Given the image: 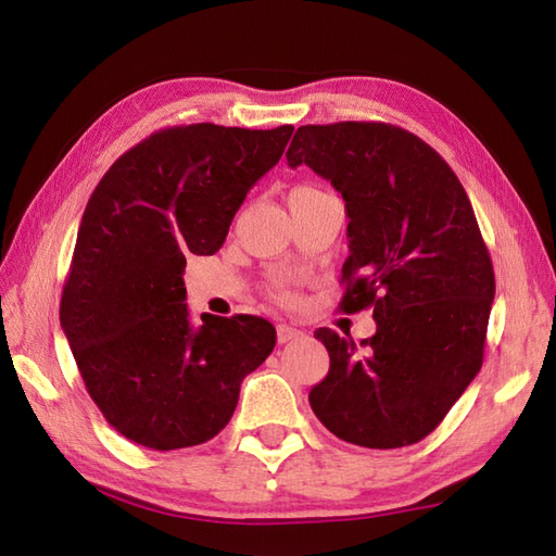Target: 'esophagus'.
<instances>
[{
	"label": "esophagus",
	"mask_w": 556,
	"mask_h": 556,
	"mask_svg": "<svg viewBox=\"0 0 556 556\" xmlns=\"http://www.w3.org/2000/svg\"><path fill=\"white\" fill-rule=\"evenodd\" d=\"M303 337V332L301 329H296V327H291V325H287V323H281V325H277V339H279V344H287V341H293V339H301Z\"/></svg>",
	"instance_id": "obj_1"
}]
</instances>
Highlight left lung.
<instances>
[{
  "instance_id": "8db88e82",
  "label": "left lung",
  "mask_w": 556,
  "mask_h": 556,
  "mask_svg": "<svg viewBox=\"0 0 556 556\" xmlns=\"http://www.w3.org/2000/svg\"><path fill=\"white\" fill-rule=\"evenodd\" d=\"M287 160L344 198L341 308H372L377 325L361 344L317 329L329 372L311 408L344 442L416 444L473 382L485 351L494 271L470 200L428 143L382 122L301 126Z\"/></svg>"
}]
</instances>
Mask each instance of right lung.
<instances>
[{
	"label": "right lung",
	"mask_w": 556,
	"mask_h": 556,
	"mask_svg": "<svg viewBox=\"0 0 556 556\" xmlns=\"http://www.w3.org/2000/svg\"><path fill=\"white\" fill-rule=\"evenodd\" d=\"M293 126L191 124L116 160L83 212L59 323L88 394L126 440L157 452L212 440L275 349L263 317L188 315V255L217 253Z\"/></svg>",
	"instance_id": "add662e5"
}]
</instances>
